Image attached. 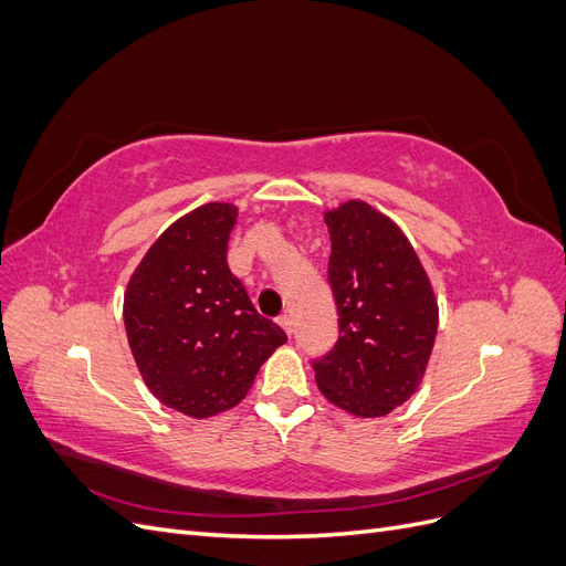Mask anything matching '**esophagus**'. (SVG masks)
I'll return each mask as SVG.
<instances>
[{
	"label": "esophagus",
	"mask_w": 566,
	"mask_h": 566,
	"mask_svg": "<svg viewBox=\"0 0 566 566\" xmlns=\"http://www.w3.org/2000/svg\"><path fill=\"white\" fill-rule=\"evenodd\" d=\"M279 325L281 328L287 333V337L293 335V321H290V316L287 314H283V316H279Z\"/></svg>",
	"instance_id": "34e87169"
}]
</instances>
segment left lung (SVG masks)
<instances>
[{
	"label": "left lung",
	"mask_w": 566,
	"mask_h": 566,
	"mask_svg": "<svg viewBox=\"0 0 566 566\" xmlns=\"http://www.w3.org/2000/svg\"><path fill=\"white\" fill-rule=\"evenodd\" d=\"M339 337L314 361L321 394L356 418H382L418 391L439 328L430 276L406 233L366 200L323 212Z\"/></svg>",
	"instance_id": "left-lung-1"
}]
</instances>
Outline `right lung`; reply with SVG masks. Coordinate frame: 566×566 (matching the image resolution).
<instances>
[{
    "mask_svg": "<svg viewBox=\"0 0 566 566\" xmlns=\"http://www.w3.org/2000/svg\"><path fill=\"white\" fill-rule=\"evenodd\" d=\"M235 219L233 202H205L179 217L125 290L127 342L146 387L196 420L241 403L262 364L287 342L229 271Z\"/></svg>",
    "mask_w": 566,
    "mask_h": 566,
    "instance_id": "right-lung-1",
    "label": "right lung"
}]
</instances>
